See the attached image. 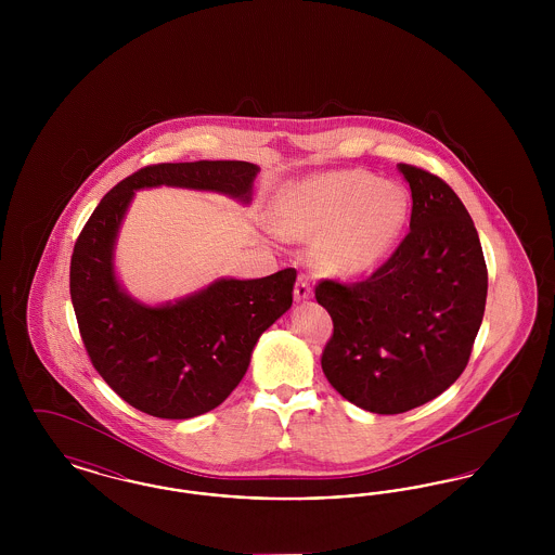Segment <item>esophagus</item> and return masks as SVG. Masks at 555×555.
I'll use <instances>...</instances> for the list:
<instances>
[{"label": "esophagus", "mask_w": 555, "mask_h": 555, "mask_svg": "<svg viewBox=\"0 0 555 555\" xmlns=\"http://www.w3.org/2000/svg\"><path fill=\"white\" fill-rule=\"evenodd\" d=\"M293 297L295 301H306L312 297V287H310V279L306 274H299L297 276V283H295V289H293Z\"/></svg>", "instance_id": "esophagus-1"}]
</instances>
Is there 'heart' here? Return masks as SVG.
<instances>
[{
  "instance_id": "obj_1",
  "label": "heart",
  "mask_w": 555,
  "mask_h": 555,
  "mask_svg": "<svg viewBox=\"0 0 555 555\" xmlns=\"http://www.w3.org/2000/svg\"><path fill=\"white\" fill-rule=\"evenodd\" d=\"M408 210V191L396 181L344 168L287 186L274 204V231L299 241L320 237V264L362 274L391 254Z\"/></svg>"
}]
</instances>
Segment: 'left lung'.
Wrapping results in <instances>:
<instances>
[{"label":"left lung","instance_id":"left-lung-1","mask_svg":"<svg viewBox=\"0 0 555 555\" xmlns=\"http://www.w3.org/2000/svg\"><path fill=\"white\" fill-rule=\"evenodd\" d=\"M412 191L410 233L366 281H320L333 318L322 372L374 414H401L441 396L464 372L487 301V266L475 222L453 189L397 164Z\"/></svg>","mask_w":555,"mask_h":555}]
</instances>
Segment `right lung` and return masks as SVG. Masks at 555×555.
Listing matches in <instances>:
<instances>
[{"label": "right lung", "instance_id": "obj_1", "mask_svg": "<svg viewBox=\"0 0 555 555\" xmlns=\"http://www.w3.org/2000/svg\"><path fill=\"white\" fill-rule=\"evenodd\" d=\"M260 168L237 159L154 164L114 186L75 243L70 297L91 364L132 408L185 421L218 408L245 376L260 335L293 304L295 268L264 279H218L162 306L120 287L114 247L134 191L181 186L251 202Z\"/></svg>", "mask_w": 555, "mask_h": 555}]
</instances>
